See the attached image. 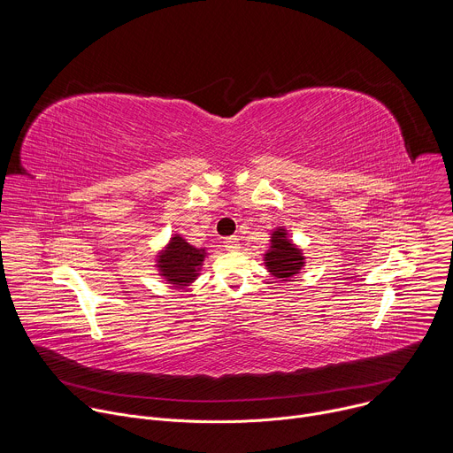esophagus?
Segmentation results:
<instances>
[{"label":"esophagus","instance_id":"esophagus-1","mask_svg":"<svg viewBox=\"0 0 453 453\" xmlns=\"http://www.w3.org/2000/svg\"><path fill=\"white\" fill-rule=\"evenodd\" d=\"M224 247H226L227 250H238V249H240V242H238L236 236H227V238L224 240Z\"/></svg>","mask_w":453,"mask_h":453}]
</instances>
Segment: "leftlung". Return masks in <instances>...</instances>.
I'll list each match as a JSON object with an SVG mask.
<instances>
[{"instance_id":"1","label":"left lung","mask_w":453,"mask_h":453,"mask_svg":"<svg viewBox=\"0 0 453 453\" xmlns=\"http://www.w3.org/2000/svg\"><path fill=\"white\" fill-rule=\"evenodd\" d=\"M271 247V252L265 254V264L276 278H292L299 273L303 267V256L294 243L285 238V231H276L273 234Z\"/></svg>"}]
</instances>
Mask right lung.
<instances>
[{"mask_svg":"<svg viewBox=\"0 0 453 453\" xmlns=\"http://www.w3.org/2000/svg\"><path fill=\"white\" fill-rule=\"evenodd\" d=\"M204 262V250L189 245L180 236H173L159 257L163 276L173 285H186L196 280L197 269Z\"/></svg>","mask_w":453,"mask_h":453,"instance_id":"add662e5","label":"right lung"}]
</instances>
